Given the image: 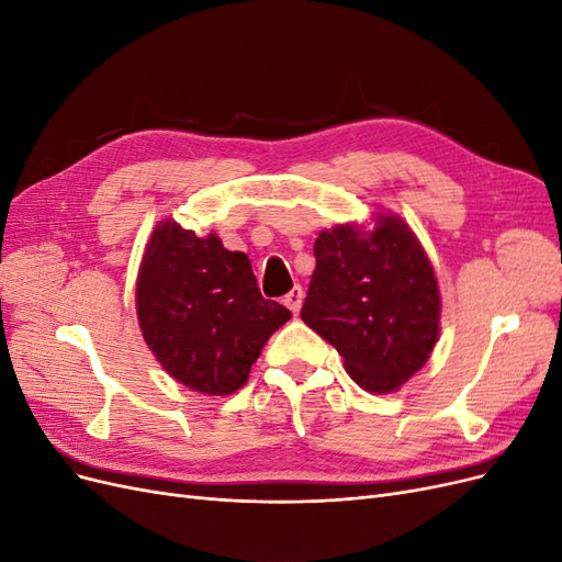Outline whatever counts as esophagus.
<instances>
[{
	"label": "esophagus",
	"mask_w": 562,
	"mask_h": 562,
	"mask_svg": "<svg viewBox=\"0 0 562 562\" xmlns=\"http://www.w3.org/2000/svg\"><path fill=\"white\" fill-rule=\"evenodd\" d=\"M302 300H304V291H302L300 285H295L293 291L283 297V304L297 316V312H300V307H302Z\"/></svg>",
	"instance_id": "obj_1"
}]
</instances>
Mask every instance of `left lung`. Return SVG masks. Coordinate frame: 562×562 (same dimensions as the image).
<instances>
[{"label":"left lung","mask_w":562,"mask_h":562,"mask_svg":"<svg viewBox=\"0 0 562 562\" xmlns=\"http://www.w3.org/2000/svg\"><path fill=\"white\" fill-rule=\"evenodd\" d=\"M314 258L302 321L339 351L361 389L396 391L438 339V283L417 236L401 217L378 213L370 232H321Z\"/></svg>","instance_id":"left-lung-1"}]
</instances>
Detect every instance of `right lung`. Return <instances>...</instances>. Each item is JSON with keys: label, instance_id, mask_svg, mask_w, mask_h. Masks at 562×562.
I'll list each match as a JSON object with an SVG mask.
<instances>
[{"label": "right lung", "instance_id": "obj_1", "mask_svg": "<svg viewBox=\"0 0 562 562\" xmlns=\"http://www.w3.org/2000/svg\"><path fill=\"white\" fill-rule=\"evenodd\" d=\"M147 347L168 375L199 394L227 396L248 380L271 333L291 318L265 300L246 252L176 220L151 232L135 283Z\"/></svg>", "mask_w": 562, "mask_h": 562}]
</instances>
